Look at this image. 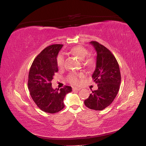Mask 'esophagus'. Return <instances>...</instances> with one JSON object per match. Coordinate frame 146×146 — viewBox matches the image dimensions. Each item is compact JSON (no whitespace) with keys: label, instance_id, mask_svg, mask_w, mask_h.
I'll list each match as a JSON object with an SVG mask.
<instances>
[{"label":"esophagus","instance_id":"34e87169","mask_svg":"<svg viewBox=\"0 0 146 146\" xmlns=\"http://www.w3.org/2000/svg\"><path fill=\"white\" fill-rule=\"evenodd\" d=\"M72 90H73L74 91H80V88H72Z\"/></svg>","mask_w":146,"mask_h":146}]
</instances>
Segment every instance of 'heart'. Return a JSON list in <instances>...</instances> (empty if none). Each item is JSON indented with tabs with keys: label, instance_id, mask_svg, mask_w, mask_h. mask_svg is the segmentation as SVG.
Wrapping results in <instances>:
<instances>
[{
	"label": "heart",
	"instance_id": "obj_1",
	"mask_svg": "<svg viewBox=\"0 0 146 146\" xmlns=\"http://www.w3.org/2000/svg\"><path fill=\"white\" fill-rule=\"evenodd\" d=\"M69 52L70 54L76 56L80 60H83L85 58V56L88 55V51L86 48L82 46H76L70 48ZM95 62V60L93 56H88L87 58L83 60V63L85 65L88 66H93ZM56 63L58 67L62 68L64 66V56L63 54H59L57 55L56 58ZM83 77V73H76L73 72L70 74L68 79V81L72 84V85H76L79 82V78Z\"/></svg>",
	"mask_w": 146,
	"mask_h": 146
}]
</instances>
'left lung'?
<instances>
[{"instance_id":"left-lung-1","label":"left lung","mask_w":146,"mask_h":146,"mask_svg":"<svg viewBox=\"0 0 146 146\" xmlns=\"http://www.w3.org/2000/svg\"><path fill=\"white\" fill-rule=\"evenodd\" d=\"M97 52L96 67L92 78L98 89L92 91L84 101L86 107L100 111L111 104L120 87L121 76L117 61L107 47L97 41H91Z\"/></svg>"}]
</instances>
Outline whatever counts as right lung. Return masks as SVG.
I'll list each match as a JSON object with an SVG mask.
<instances>
[{
    "label": "right lung",
    "mask_w": 146,
    "mask_h": 146,
    "mask_svg": "<svg viewBox=\"0 0 146 146\" xmlns=\"http://www.w3.org/2000/svg\"><path fill=\"white\" fill-rule=\"evenodd\" d=\"M62 44H52L46 47L33 61L29 74L28 88L35 103L42 111L55 113L64 107L65 96L72 88L64 86L60 91L53 89L52 80L58 71L56 58Z\"/></svg>",
    "instance_id": "1"
}]
</instances>
